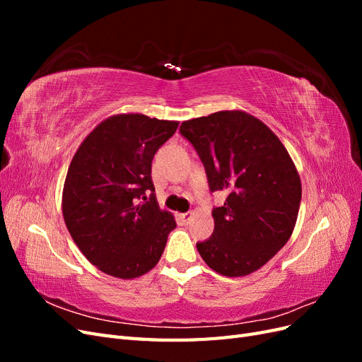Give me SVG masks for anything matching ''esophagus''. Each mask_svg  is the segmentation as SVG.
Segmentation results:
<instances>
[{"instance_id":"34e87169","label":"esophagus","mask_w":362,"mask_h":362,"mask_svg":"<svg viewBox=\"0 0 362 362\" xmlns=\"http://www.w3.org/2000/svg\"><path fill=\"white\" fill-rule=\"evenodd\" d=\"M193 218V213L192 211H189V213H182V214H180V221L185 225V223H189L190 221Z\"/></svg>"}]
</instances>
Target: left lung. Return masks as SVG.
<instances>
[{"instance_id":"left-lung-1","label":"left lung","mask_w":362,"mask_h":362,"mask_svg":"<svg viewBox=\"0 0 362 362\" xmlns=\"http://www.w3.org/2000/svg\"><path fill=\"white\" fill-rule=\"evenodd\" d=\"M180 131L199 154L210 190L228 192L213 210V235L196 247L218 275H250L293 234L302 198L299 172L278 136L243 110L184 120Z\"/></svg>"}]
</instances>
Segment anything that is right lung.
<instances>
[{
    "label": "right lung",
    "instance_id": "obj_1",
    "mask_svg": "<svg viewBox=\"0 0 362 362\" xmlns=\"http://www.w3.org/2000/svg\"><path fill=\"white\" fill-rule=\"evenodd\" d=\"M178 124L141 113L113 115L75 152L63 185V218L83 255L107 275L134 279L154 269L177 226L157 204L151 166Z\"/></svg>",
    "mask_w": 362,
    "mask_h": 362
}]
</instances>
